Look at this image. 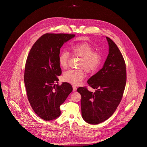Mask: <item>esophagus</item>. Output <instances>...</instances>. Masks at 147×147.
<instances>
[{
  "label": "esophagus",
  "mask_w": 147,
  "mask_h": 147,
  "mask_svg": "<svg viewBox=\"0 0 147 147\" xmlns=\"http://www.w3.org/2000/svg\"><path fill=\"white\" fill-rule=\"evenodd\" d=\"M72 88H73V91H74V92H75V91L76 90L77 88H76V86L75 85H73V86H72Z\"/></svg>",
  "instance_id": "obj_1"
}]
</instances>
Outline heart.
I'll use <instances>...</instances> for the list:
<instances>
[{
  "label": "heart",
  "mask_w": 147,
  "mask_h": 147,
  "mask_svg": "<svg viewBox=\"0 0 147 147\" xmlns=\"http://www.w3.org/2000/svg\"><path fill=\"white\" fill-rule=\"evenodd\" d=\"M72 55L81 58L78 70L69 69L64 72L63 80L67 83L74 85L80 84L84 80L85 73L84 69L89 74L97 71L102 62V55L97 51H94V48L87 42L78 43L72 45L70 47ZM69 59V54L64 51L59 56V64L62 68L68 67Z\"/></svg>",
  "instance_id": "heart-1"
}]
</instances>
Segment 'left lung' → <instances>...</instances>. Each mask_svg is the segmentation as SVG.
Here are the masks:
<instances>
[{"mask_svg":"<svg viewBox=\"0 0 147 147\" xmlns=\"http://www.w3.org/2000/svg\"><path fill=\"white\" fill-rule=\"evenodd\" d=\"M109 53L103 67L87 82L96 89L90 92L86 86L79 87L82 115L84 121L97 125L110 118L120 104L126 84V63L116 44L106 37Z\"/></svg>","mask_w":147,"mask_h":147,"instance_id":"8db88e82","label":"left lung"}]
</instances>
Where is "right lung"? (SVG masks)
Instances as JSON below:
<instances>
[{
  "label": "right lung",
  "instance_id": "add662e5",
  "mask_svg": "<svg viewBox=\"0 0 147 147\" xmlns=\"http://www.w3.org/2000/svg\"><path fill=\"white\" fill-rule=\"evenodd\" d=\"M75 34L46 33L31 48L25 63L24 83L28 100L34 113L45 121L61 115L60 106L72 91L68 83L57 84L62 74L60 49Z\"/></svg>",
  "mask_w": 147,
  "mask_h": 147
}]
</instances>
